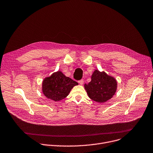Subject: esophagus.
Returning a JSON list of instances; mask_svg holds the SVG:
<instances>
[{"label": "esophagus", "mask_w": 153, "mask_h": 153, "mask_svg": "<svg viewBox=\"0 0 153 153\" xmlns=\"http://www.w3.org/2000/svg\"><path fill=\"white\" fill-rule=\"evenodd\" d=\"M78 82L79 83V84H80V85H82L83 84H84V80H83V79H81V80H79V81H78Z\"/></svg>", "instance_id": "34e87169"}]
</instances>
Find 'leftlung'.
I'll use <instances>...</instances> for the list:
<instances>
[{"mask_svg": "<svg viewBox=\"0 0 153 153\" xmlns=\"http://www.w3.org/2000/svg\"><path fill=\"white\" fill-rule=\"evenodd\" d=\"M117 85L114 78L108 76L104 72L95 70L91 82L85 84L84 87L92 100L102 103L112 98L117 90Z\"/></svg>", "mask_w": 153, "mask_h": 153, "instance_id": "left-lung-1", "label": "left lung"}]
</instances>
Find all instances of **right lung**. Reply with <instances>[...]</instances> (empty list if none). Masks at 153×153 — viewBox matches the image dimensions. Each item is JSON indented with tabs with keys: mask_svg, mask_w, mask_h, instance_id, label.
Returning a JSON list of instances; mask_svg holds the SVG:
<instances>
[{
	"mask_svg": "<svg viewBox=\"0 0 153 153\" xmlns=\"http://www.w3.org/2000/svg\"><path fill=\"white\" fill-rule=\"evenodd\" d=\"M77 84L76 81L58 71L44 80L43 92L48 98L59 101L66 98L73 87Z\"/></svg>",
	"mask_w": 153,
	"mask_h": 153,
	"instance_id": "1",
	"label": "right lung"
}]
</instances>
